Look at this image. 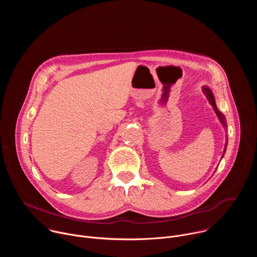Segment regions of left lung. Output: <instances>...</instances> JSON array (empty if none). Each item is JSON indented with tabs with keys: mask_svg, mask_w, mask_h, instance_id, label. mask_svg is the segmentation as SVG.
<instances>
[{
	"mask_svg": "<svg viewBox=\"0 0 257 257\" xmlns=\"http://www.w3.org/2000/svg\"><path fill=\"white\" fill-rule=\"evenodd\" d=\"M202 91L204 92V94L206 95V97H207V99H208V101H209V103L211 104V106L213 107V111H214V113L216 114V116L218 117V119H219V121H221V123L223 124V126L225 127V128H227V123H226V118H225V116L218 111L217 109V107H216V105H215V101H214V96H213V94H212V92H211V90L208 88V87H206V86H203L202 87ZM227 142H228V140H227ZM227 142H226V145H225V149H224V153H226V149H227ZM223 157H224V155H223Z\"/></svg>",
	"mask_w": 257,
	"mask_h": 257,
	"instance_id": "1",
	"label": "left lung"
}]
</instances>
